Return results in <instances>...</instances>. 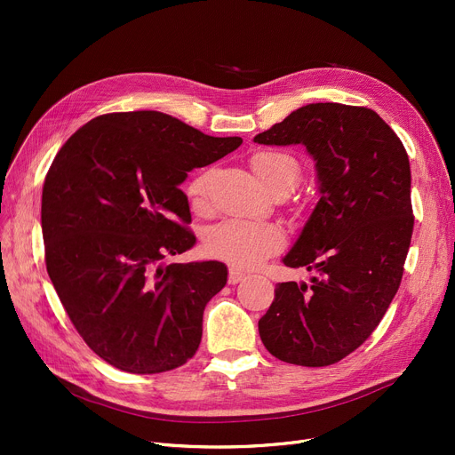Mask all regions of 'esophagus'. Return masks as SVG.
I'll return each mask as SVG.
<instances>
[{
	"mask_svg": "<svg viewBox=\"0 0 455 455\" xmlns=\"http://www.w3.org/2000/svg\"><path fill=\"white\" fill-rule=\"evenodd\" d=\"M243 278H245V271H242L240 267H235V266L228 267V283L235 285L237 282H242Z\"/></svg>",
	"mask_w": 455,
	"mask_h": 455,
	"instance_id": "esophagus-1",
	"label": "esophagus"
}]
</instances>
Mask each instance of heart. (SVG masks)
Instances as JSON below:
<instances>
[{
    "instance_id": "heart-1",
    "label": "heart",
    "mask_w": 455,
    "mask_h": 455,
    "mask_svg": "<svg viewBox=\"0 0 455 455\" xmlns=\"http://www.w3.org/2000/svg\"><path fill=\"white\" fill-rule=\"evenodd\" d=\"M251 170L258 180L271 191H291L300 177L299 162L280 151H258L249 158ZM212 172H203L188 184V197L194 206H203L208 194ZM283 232L273 223L245 220H227L208 230L204 249L210 256L230 261L237 267H247L282 249Z\"/></svg>"
}]
</instances>
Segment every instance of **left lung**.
<instances>
[{
    "label": "left lung",
    "instance_id": "obj_1",
    "mask_svg": "<svg viewBox=\"0 0 455 455\" xmlns=\"http://www.w3.org/2000/svg\"><path fill=\"white\" fill-rule=\"evenodd\" d=\"M254 141L302 143L321 194L283 258L312 271V283L276 285L258 321L261 343L285 363H338L371 338L398 291L415 221L408 153L374 110L341 103L300 107Z\"/></svg>",
    "mask_w": 455,
    "mask_h": 455
}]
</instances>
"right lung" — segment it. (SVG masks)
I'll list each match as a JSON object with an SVG mask.
<instances>
[{
    "label": "right lung",
    "mask_w": 455,
    "mask_h": 455,
    "mask_svg": "<svg viewBox=\"0 0 455 455\" xmlns=\"http://www.w3.org/2000/svg\"><path fill=\"white\" fill-rule=\"evenodd\" d=\"M242 141L136 110L93 117L57 153L42 189L47 275L79 336L112 367L156 374L197 352L227 266L162 259L196 245L179 186Z\"/></svg>",
    "instance_id": "add662e5"
}]
</instances>
